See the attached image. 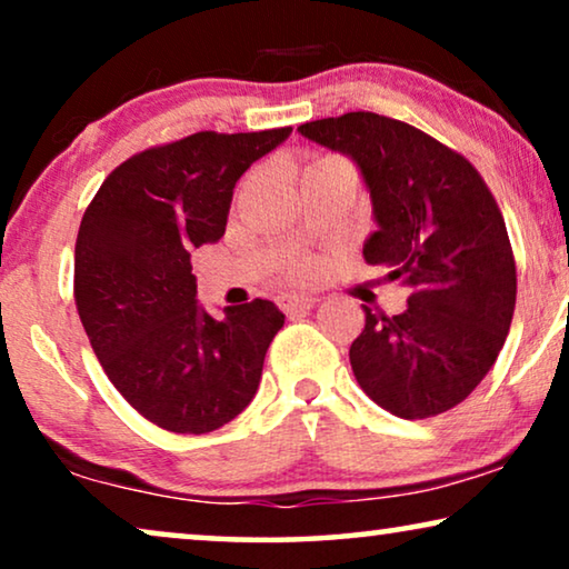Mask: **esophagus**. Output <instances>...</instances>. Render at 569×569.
I'll list each match as a JSON object with an SVG mask.
<instances>
[{"mask_svg": "<svg viewBox=\"0 0 569 569\" xmlns=\"http://www.w3.org/2000/svg\"><path fill=\"white\" fill-rule=\"evenodd\" d=\"M316 302H318V298H313V295H282V298H279V306H282L287 316L308 313Z\"/></svg>", "mask_w": 569, "mask_h": 569, "instance_id": "34e87169", "label": "esophagus"}]
</instances>
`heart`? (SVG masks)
Wrapping results in <instances>:
<instances>
[{"label": "heart", "instance_id": "1", "mask_svg": "<svg viewBox=\"0 0 569 569\" xmlns=\"http://www.w3.org/2000/svg\"><path fill=\"white\" fill-rule=\"evenodd\" d=\"M329 162H341L339 158H316L310 166H329ZM310 274V267L308 263H300L298 269H295V277H308Z\"/></svg>", "mask_w": 569, "mask_h": 569}]
</instances>
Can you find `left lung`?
<instances>
[{
  "mask_svg": "<svg viewBox=\"0 0 569 569\" xmlns=\"http://www.w3.org/2000/svg\"><path fill=\"white\" fill-rule=\"evenodd\" d=\"M298 131L360 170L378 224L365 261L409 290L399 316L362 306L365 329L349 347L357 383L401 419L453 409L492 370L516 310L495 197L469 160L403 121L355 111Z\"/></svg>",
  "mask_w": 569,
  "mask_h": 569,
  "instance_id": "left-lung-1",
  "label": "left lung"
}]
</instances>
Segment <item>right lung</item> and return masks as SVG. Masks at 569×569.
I'll return each mask as SVG.
<instances>
[{
    "mask_svg": "<svg viewBox=\"0 0 569 569\" xmlns=\"http://www.w3.org/2000/svg\"><path fill=\"white\" fill-rule=\"evenodd\" d=\"M290 134L199 131L152 147L121 162L82 217L77 313L111 383L162 430H220L259 391L284 313L256 298L209 316L191 251L224 236L238 178Z\"/></svg>",
    "mask_w": 569,
    "mask_h": 569,
    "instance_id": "add662e5",
    "label": "right lung"
}]
</instances>
